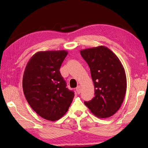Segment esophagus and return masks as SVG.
<instances>
[{"instance_id": "esophagus-1", "label": "esophagus", "mask_w": 148, "mask_h": 148, "mask_svg": "<svg viewBox=\"0 0 148 148\" xmlns=\"http://www.w3.org/2000/svg\"><path fill=\"white\" fill-rule=\"evenodd\" d=\"M76 92H77V93L78 94H79L81 93V86H77V88H76Z\"/></svg>"}]
</instances>
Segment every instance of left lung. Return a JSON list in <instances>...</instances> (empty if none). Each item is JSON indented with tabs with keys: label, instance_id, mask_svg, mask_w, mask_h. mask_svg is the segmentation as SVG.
I'll use <instances>...</instances> for the list:
<instances>
[{
	"label": "left lung",
	"instance_id": "1",
	"mask_svg": "<svg viewBox=\"0 0 148 148\" xmlns=\"http://www.w3.org/2000/svg\"><path fill=\"white\" fill-rule=\"evenodd\" d=\"M80 53L89 65L95 94L84 104L97 117H111L120 108L126 94L123 66L118 56L104 46L82 49Z\"/></svg>",
	"mask_w": 148,
	"mask_h": 148
}]
</instances>
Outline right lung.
<instances>
[{
	"mask_svg": "<svg viewBox=\"0 0 148 148\" xmlns=\"http://www.w3.org/2000/svg\"><path fill=\"white\" fill-rule=\"evenodd\" d=\"M68 52L65 50L38 51L28 62L22 86L32 109L42 118L55 121L67 112L74 92L66 88L60 72Z\"/></svg>",
	"mask_w": 148,
	"mask_h": 148,
	"instance_id": "1",
	"label": "right lung"
}]
</instances>
